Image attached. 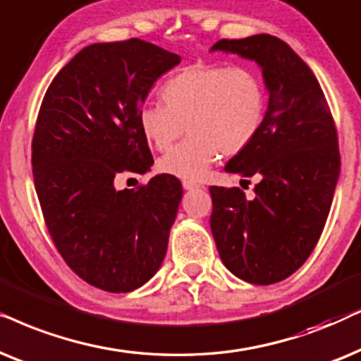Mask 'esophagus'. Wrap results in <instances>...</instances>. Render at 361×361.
<instances>
[{"instance_id":"obj_1","label":"esophagus","mask_w":361,"mask_h":361,"mask_svg":"<svg viewBox=\"0 0 361 361\" xmlns=\"http://www.w3.org/2000/svg\"><path fill=\"white\" fill-rule=\"evenodd\" d=\"M201 185H198V183H195V181H188V180H185L183 181V188L185 190H196V188H200Z\"/></svg>"}]
</instances>
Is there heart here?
<instances>
[{"instance_id": "obj_1", "label": "heart", "mask_w": 361, "mask_h": 361, "mask_svg": "<svg viewBox=\"0 0 361 361\" xmlns=\"http://www.w3.org/2000/svg\"><path fill=\"white\" fill-rule=\"evenodd\" d=\"M160 104L138 110V128L157 150H168L158 170L181 180H201L224 157L246 150L261 132L267 94L261 75L246 66L196 64L186 67L161 87Z\"/></svg>"}]
</instances>
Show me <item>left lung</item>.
<instances>
[{"mask_svg": "<svg viewBox=\"0 0 361 361\" xmlns=\"http://www.w3.org/2000/svg\"><path fill=\"white\" fill-rule=\"evenodd\" d=\"M213 51L256 62L269 99L256 140L224 166L257 176L256 196L211 186V233L229 272L276 284L307 261L324 231L340 175L337 130L314 72L284 41L256 35L221 39Z\"/></svg>", "mask_w": 361, "mask_h": 361, "instance_id": "8db88e82", "label": "left lung"}]
</instances>
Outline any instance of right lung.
Returning <instances> with one entry per match:
<instances>
[{
    "label": "right lung",
    "instance_id": "1",
    "mask_svg": "<svg viewBox=\"0 0 361 361\" xmlns=\"http://www.w3.org/2000/svg\"><path fill=\"white\" fill-rule=\"evenodd\" d=\"M180 61L142 39L90 44L54 77L37 115L32 176L52 241L77 276L114 294L155 276L183 196L165 173L137 190L114 183L153 165L138 110Z\"/></svg>",
    "mask_w": 361,
    "mask_h": 361
}]
</instances>
